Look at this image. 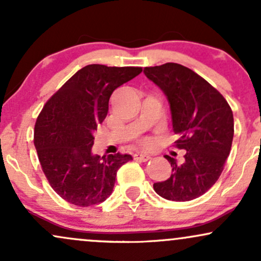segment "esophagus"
<instances>
[{"instance_id": "1", "label": "esophagus", "mask_w": 261, "mask_h": 261, "mask_svg": "<svg viewBox=\"0 0 261 261\" xmlns=\"http://www.w3.org/2000/svg\"><path fill=\"white\" fill-rule=\"evenodd\" d=\"M134 158L136 161H141V162H147L149 158H151V155L149 154H146V153H136L134 155Z\"/></svg>"}]
</instances>
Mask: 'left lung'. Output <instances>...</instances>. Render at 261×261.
Instances as JSON below:
<instances>
[{
    "label": "left lung",
    "instance_id": "obj_1",
    "mask_svg": "<svg viewBox=\"0 0 261 261\" xmlns=\"http://www.w3.org/2000/svg\"><path fill=\"white\" fill-rule=\"evenodd\" d=\"M143 72L168 98L173 131L180 136L175 147L185 151L181 162L164 155L172 175L154 182L153 189L167 200L190 201L203 195L222 173L234 134L232 109L215 87L185 66L167 62Z\"/></svg>",
    "mask_w": 261,
    "mask_h": 261
}]
</instances>
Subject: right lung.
I'll list each match as a JSON object with an SVG mask.
<instances>
[{
    "mask_svg": "<svg viewBox=\"0 0 261 261\" xmlns=\"http://www.w3.org/2000/svg\"><path fill=\"white\" fill-rule=\"evenodd\" d=\"M142 67L88 65L51 95L34 126V145L50 187L67 202L92 206L113 193L116 172L130 154H92L93 134L106 119L112 93Z\"/></svg>",
    "mask_w": 261,
    "mask_h": 261,
    "instance_id": "add662e5",
    "label": "right lung"
}]
</instances>
